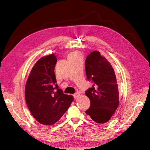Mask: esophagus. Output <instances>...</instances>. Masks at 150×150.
I'll use <instances>...</instances> for the list:
<instances>
[{
  "mask_svg": "<svg viewBox=\"0 0 150 150\" xmlns=\"http://www.w3.org/2000/svg\"><path fill=\"white\" fill-rule=\"evenodd\" d=\"M73 96H74V98L75 99H77V98H79V96H80V94H79V93H76L73 95Z\"/></svg>",
  "mask_w": 150,
  "mask_h": 150,
  "instance_id": "34e87169",
  "label": "esophagus"
}]
</instances>
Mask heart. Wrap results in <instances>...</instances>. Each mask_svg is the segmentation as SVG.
<instances>
[{
    "instance_id": "b5f03b06",
    "label": "heart",
    "mask_w": 150,
    "mask_h": 150,
    "mask_svg": "<svg viewBox=\"0 0 150 150\" xmlns=\"http://www.w3.org/2000/svg\"><path fill=\"white\" fill-rule=\"evenodd\" d=\"M79 55V54L76 53V52H73V53H72L71 54H70V56H77Z\"/></svg>"
}]
</instances>
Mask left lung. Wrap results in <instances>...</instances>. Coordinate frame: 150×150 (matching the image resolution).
I'll use <instances>...</instances> for the list:
<instances>
[{"instance_id":"8db88e82","label":"left lung","mask_w":150,"mask_h":150,"mask_svg":"<svg viewBox=\"0 0 150 150\" xmlns=\"http://www.w3.org/2000/svg\"><path fill=\"white\" fill-rule=\"evenodd\" d=\"M85 71L93 86L85 91L90 99V107L85 112L98 124L110 120L117 108L119 90L114 69L100 52L94 51L87 56Z\"/></svg>"}]
</instances>
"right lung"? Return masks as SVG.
Listing matches in <instances>:
<instances>
[{
    "label": "right lung",
    "instance_id": "right-lung-1",
    "mask_svg": "<svg viewBox=\"0 0 150 150\" xmlns=\"http://www.w3.org/2000/svg\"><path fill=\"white\" fill-rule=\"evenodd\" d=\"M56 62L53 54L39 59L33 66L25 85L27 107L34 119L43 125L56 124L74 100L72 96L64 94L56 84Z\"/></svg>",
    "mask_w": 150,
    "mask_h": 150
}]
</instances>
